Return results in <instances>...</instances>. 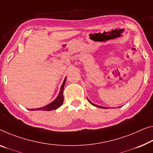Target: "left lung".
Masks as SVG:
<instances>
[{
    "label": "left lung",
    "instance_id": "1",
    "mask_svg": "<svg viewBox=\"0 0 153 153\" xmlns=\"http://www.w3.org/2000/svg\"><path fill=\"white\" fill-rule=\"evenodd\" d=\"M88 101H89V102L90 103V104H91L92 105H94V106H96V107H100V108H103V109H107V107H102V106H99V105H95V104H94V103H92L91 102H90V100L88 99Z\"/></svg>",
    "mask_w": 153,
    "mask_h": 153
}]
</instances>
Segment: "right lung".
Listing matches in <instances>:
<instances>
[{
  "instance_id": "right-lung-1",
  "label": "right lung",
  "mask_w": 153,
  "mask_h": 153,
  "mask_svg": "<svg viewBox=\"0 0 153 153\" xmlns=\"http://www.w3.org/2000/svg\"><path fill=\"white\" fill-rule=\"evenodd\" d=\"M65 81H66V77L64 79V80H63V83L62 85V86H61L59 93L57 98H56L53 102L49 103L48 105H46V106H44L40 108H37V109H31L29 110H30V111H38V110H39V111H51V110L56 109L62 106L63 102V88H64Z\"/></svg>"
}]
</instances>
